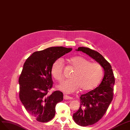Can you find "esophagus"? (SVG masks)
Listing matches in <instances>:
<instances>
[{
  "label": "esophagus",
  "mask_w": 130,
  "mask_h": 130,
  "mask_svg": "<svg viewBox=\"0 0 130 130\" xmlns=\"http://www.w3.org/2000/svg\"><path fill=\"white\" fill-rule=\"evenodd\" d=\"M64 99L65 100H72V98L70 97V96H68V95H64Z\"/></svg>",
  "instance_id": "1"
}]
</instances>
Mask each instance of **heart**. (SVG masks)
<instances>
[{
    "instance_id": "obj_1",
    "label": "heart",
    "mask_w": 130,
    "mask_h": 130,
    "mask_svg": "<svg viewBox=\"0 0 130 130\" xmlns=\"http://www.w3.org/2000/svg\"><path fill=\"white\" fill-rule=\"evenodd\" d=\"M68 62L74 71L70 75L71 79L65 81L59 88L66 93H71L80 88L81 90L88 91L97 87L102 79L103 70L101 65L80 56L68 59ZM64 64L61 59L55 60L52 65L51 74L54 78L61 82Z\"/></svg>"
}]
</instances>
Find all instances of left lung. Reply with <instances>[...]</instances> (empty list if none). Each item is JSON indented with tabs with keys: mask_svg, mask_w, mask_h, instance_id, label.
Returning a JSON list of instances; mask_svg holds the SVG:
<instances>
[{
	"mask_svg": "<svg viewBox=\"0 0 130 130\" xmlns=\"http://www.w3.org/2000/svg\"><path fill=\"white\" fill-rule=\"evenodd\" d=\"M87 54L99 63L105 75L100 86L87 93L80 95L79 109L73 115L75 123L81 126H87L97 123L104 116L113 98L115 79L112 66L98 52L87 47L76 50Z\"/></svg>",
	"mask_w": 130,
	"mask_h": 130,
	"instance_id": "obj_1",
	"label": "left lung"
}]
</instances>
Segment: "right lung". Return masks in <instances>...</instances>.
<instances>
[{"label":"right lung","instance_id":"add662e5","mask_svg":"<svg viewBox=\"0 0 130 130\" xmlns=\"http://www.w3.org/2000/svg\"><path fill=\"white\" fill-rule=\"evenodd\" d=\"M63 47H52L33 53L24 62L18 80L19 96L28 113L39 122L52 119L55 106L63 100L62 92L48 94L52 88L51 67L53 62L72 51Z\"/></svg>","mask_w":130,"mask_h":130}]
</instances>
